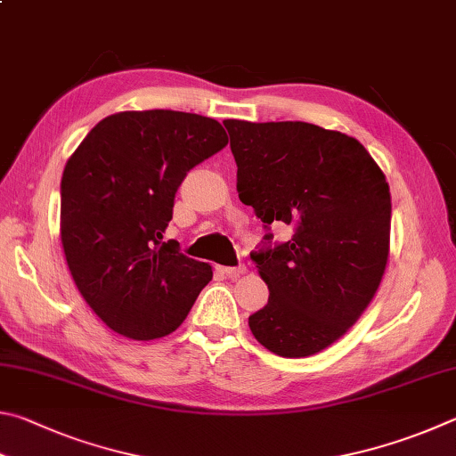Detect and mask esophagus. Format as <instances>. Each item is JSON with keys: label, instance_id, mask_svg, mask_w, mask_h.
<instances>
[{"label": "esophagus", "instance_id": "obj_1", "mask_svg": "<svg viewBox=\"0 0 456 456\" xmlns=\"http://www.w3.org/2000/svg\"><path fill=\"white\" fill-rule=\"evenodd\" d=\"M220 270H222V273L226 274L228 278H238V276L246 273V266H244V265H238V266H222Z\"/></svg>", "mask_w": 456, "mask_h": 456}]
</instances>
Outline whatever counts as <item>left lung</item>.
I'll list each match as a JSON object with an SVG mask.
<instances>
[{
    "label": "left lung",
    "mask_w": 456,
    "mask_h": 456,
    "mask_svg": "<svg viewBox=\"0 0 456 456\" xmlns=\"http://www.w3.org/2000/svg\"><path fill=\"white\" fill-rule=\"evenodd\" d=\"M238 166V196L273 232L250 254L268 305L248 318L270 353L310 356L353 326L385 274L390 191L361 142L306 122H224Z\"/></svg>",
    "instance_id": "1"
}]
</instances>
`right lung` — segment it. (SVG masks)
<instances>
[{
    "mask_svg": "<svg viewBox=\"0 0 456 456\" xmlns=\"http://www.w3.org/2000/svg\"><path fill=\"white\" fill-rule=\"evenodd\" d=\"M228 143L212 118L172 110L119 111L92 127L61 175V244L77 290L132 340L174 332L212 266L162 240L191 167Z\"/></svg>",
    "mask_w": 456,
    "mask_h": 456,
    "instance_id": "add662e5",
    "label": "right lung"
}]
</instances>
